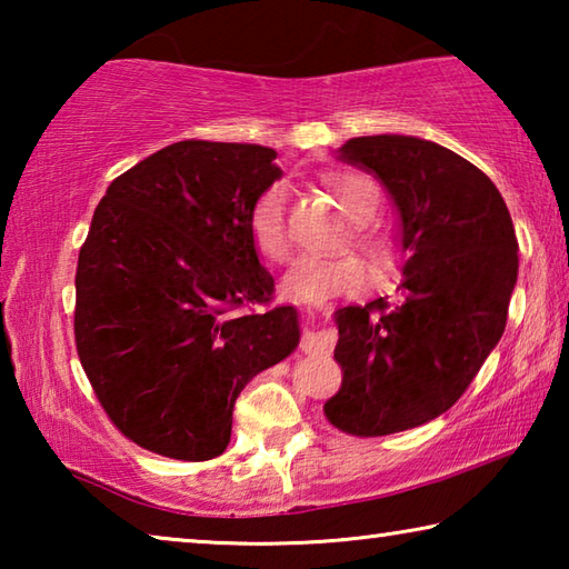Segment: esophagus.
I'll return each instance as SVG.
<instances>
[{"mask_svg":"<svg viewBox=\"0 0 569 569\" xmlns=\"http://www.w3.org/2000/svg\"><path fill=\"white\" fill-rule=\"evenodd\" d=\"M333 343H336V333L329 329H306L301 336V349L306 353L331 351Z\"/></svg>","mask_w":569,"mask_h":569,"instance_id":"esophagus-1","label":"esophagus"}]
</instances>
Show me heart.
<instances>
[{"label":"heart","mask_w":569,"mask_h":569,"mask_svg":"<svg viewBox=\"0 0 569 569\" xmlns=\"http://www.w3.org/2000/svg\"><path fill=\"white\" fill-rule=\"evenodd\" d=\"M333 196L339 198L346 216L353 220L351 238L373 266H383L391 261L393 250L379 230L366 226L379 208V186L377 180L366 172L343 170L326 178ZM250 238L268 261L283 263L291 253V230H288V186L276 180L250 208ZM366 283V266L353 253H308L293 263L291 273L286 276V288L306 301H323L329 296L356 293Z\"/></svg>","instance_id":"1"}]
</instances>
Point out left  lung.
Masks as SVG:
<instances>
[{
  "label": "left lung",
  "instance_id": "1",
  "mask_svg": "<svg viewBox=\"0 0 569 569\" xmlns=\"http://www.w3.org/2000/svg\"><path fill=\"white\" fill-rule=\"evenodd\" d=\"M341 160L377 172L401 216L397 293L336 313V429L387 437L455 407L507 326L517 236L502 196L457 152L411 134L351 138Z\"/></svg>",
  "mask_w": 569,
  "mask_h": 569
}]
</instances>
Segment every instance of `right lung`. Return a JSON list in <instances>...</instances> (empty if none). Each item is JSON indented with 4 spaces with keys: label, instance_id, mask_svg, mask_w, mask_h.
Masks as SVG:
<instances>
[{
    "label": "right lung",
    "instance_id": "add662e5",
    "mask_svg": "<svg viewBox=\"0 0 569 569\" xmlns=\"http://www.w3.org/2000/svg\"><path fill=\"white\" fill-rule=\"evenodd\" d=\"M276 150L182 140L110 182L74 273V343L110 421L156 455L206 461L246 383L298 346L273 306L250 208Z\"/></svg>",
    "mask_w": 569,
    "mask_h": 569
}]
</instances>
